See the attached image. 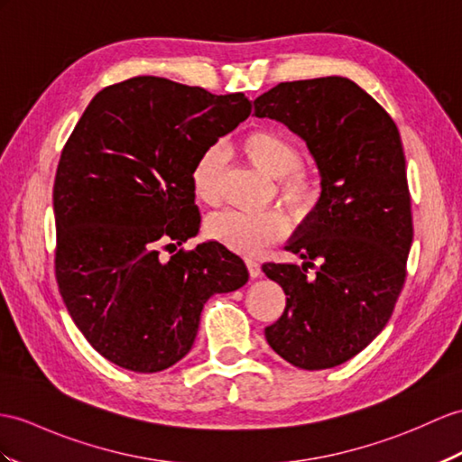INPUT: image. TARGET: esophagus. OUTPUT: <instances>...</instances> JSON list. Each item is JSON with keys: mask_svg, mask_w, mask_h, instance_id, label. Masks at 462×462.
<instances>
[{"mask_svg": "<svg viewBox=\"0 0 462 462\" xmlns=\"http://www.w3.org/2000/svg\"><path fill=\"white\" fill-rule=\"evenodd\" d=\"M246 268H249V274H251V278H258L263 274V270H261V264H258L254 258H246Z\"/></svg>", "mask_w": 462, "mask_h": 462, "instance_id": "esophagus-1", "label": "esophagus"}]
</instances>
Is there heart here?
Listing matches in <instances>:
<instances>
[{"label":"heart","mask_w":462,"mask_h":462,"mask_svg":"<svg viewBox=\"0 0 462 462\" xmlns=\"http://www.w3.org/2000/svg\"><path fill=\"white\" fill-rule=\"evenodd\" d=\"M241 149L258 171L270 178H278V192L288 206L303 211L318 199V178L300 168L301 151L288 134L274 129H254L241 139ZM223 151L219 144H209L194 162L192 188L206 206L221 201ZM288 217L276 208L264 211L229 209L217 213L208 221V235L229 249L241 253H256L268 243L284 237Z\"/></svg>","instance_id":"heart-1"}]
</instances>
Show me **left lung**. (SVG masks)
I'll return each mask as SVG.
<instances>
[{
	"mask_svg": "<svg viewBox=\"0 0 462 462\" xmlns=\"http://www.w3.org/2000/svg\"><path fill=\"white\" fill-rule=\"evenodd\" d=\"M306 141L321 196L286 245L303 264H263L286 310L264 329L274 353L303 370L346 363L386 328L413 239L406 156L396 123L341 76L282 82L254 99ZM318 260L316 277L307 266Z\"/></svg>",
	"mask_w": 462,
	"mask_h": 462,
	"instance_id": "1",
	"label": "left lung"
}]
</instances>
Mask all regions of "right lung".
<instances>
[{"mask_svg":"<svg viewBox=\"0 0 462 462\" xmlns=\"http://www.w3.org/2000/svg\"><path fill=\"white\" fill-rule=\"evenodd\" d=\"M249 116L245 94L137 76L96 94L64 144L52 189L56 282L109 363L133 373L176 365L204 303L249 280L243 258L217 241L161 256V245L176 249L199 231V152Z\"/></svg>","mask_w":462,"mask_h":462,"instance_id":"obj_1","label":"right lung"}]
</instances>
